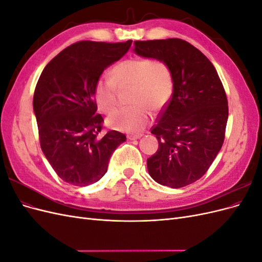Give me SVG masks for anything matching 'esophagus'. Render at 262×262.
Segmentation results:
<instances>
[{"label":"esophagus","instance_id":"obj_1","mask_svg":"<svg viewBox=\"0 0 262 262\" xmlns=\"http://www.w3.org/2000/svg\"><path fill=\"white\" fill-rule=\"evenodd\" d=\"M142 137V134L141 133H138V134H130V136H128V139L129 140H131V141H133V140H138V139H140Z\"/></svg>","mask_w":262,"mask_h":262}]
</instances>
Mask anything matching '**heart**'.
I'll use <instances>...</instances> for the list:
<instances>
[{"instance_id":"obj_1","label":"heart","mask_w":262,"mask_h":262,"mask_svg":"<svg viewBox=\"0 0 262 262\" xmlns=\"http://www.w3.org/2000/svg\"><path fill=\"white\" fill-rule=\"evenodd\" d=\"M109 78H99L95 97L101 112L112 113L117 104V90L130 86L129 107L117 109L107 119L112 128L124 132L141 131L149 120L146 105L158 110L166 105L172 92L171 72L165 62L149 58H130L119 62Z\"/></svg>"}]
</instances>
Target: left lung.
Listing matches in <instances>:
<instances>
[{"mask_svg":"<svg viewBox=\"0 0 262 262\" xmlns=\"http://www.w3.org/2000/svg\"><path fill=\"white\" fill-rule=\"evenodd\" d=\"M140 57L168 66L172 95L150 133L157 152L147 158L156 182L181 188L199 180L223 145L228 118L227 98L215 68L195 47L182 39L134 41Z\"/></svg>","mask_w":262,"mask_h":262,"instance_id":"left-lung-1","label":"left lung"}]
</instances>
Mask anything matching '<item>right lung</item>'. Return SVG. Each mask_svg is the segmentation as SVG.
Returning <instances> with one entry per match:
<instances>
[{"instance_id": "add662e5", "label": "right lung", "mask_w": 262, "mask_h": 262, "mask_svg": "<svg viewBox=\"0 0 262 262\" xmlns=\"http://www.w3.org/2000/svg\"><path fill=\"white\" fill-rule=\"evenodd\" d=\"M125 42L78 41L46 66L34 94L40 146L57 175L85 187L105 175L110 156L126 140L112 130L100 137L95 85L104 70L128 52Z\"/></svg>"}]
</instances>
